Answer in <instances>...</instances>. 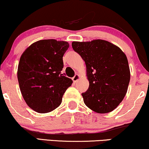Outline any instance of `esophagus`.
I'll return each mask as SVG.
<instances>
[{
	"label": "esophagus",
	"mask_w": 149,
	"mask_h": 149,
	"mask_svg": "<svg viewBox=\"0 0 149 149\" xmlns=\"http://www.w3.org/2000/svg\"><path fill=\"white\" fill-rule=\"evenodd\" d=\"M79 79V74H75L74 77H72V81L74 83H76L77 81Z\"/></svg>",
	"instance_id": "1"
}]
</instances>
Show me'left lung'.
I'll return each instance as SVG.
<instances>
[{"mask_svg":"<svg viewBox=\"0 0 149 149\" xmlns=\"http://www.w3.org/2000/svg\"><path fill=\"white\" fill-rule=\"evenodd\" d=\"M72 46L86 65L90 85L81 94L85 104L99 113L113 111L124 98L130 81L125 54L118 46L102 40L73 42Z\"/></svg>","mask_w":149,"mask_h":149,"instance_id":"obj_1","label":"left lung"}]
</instances>
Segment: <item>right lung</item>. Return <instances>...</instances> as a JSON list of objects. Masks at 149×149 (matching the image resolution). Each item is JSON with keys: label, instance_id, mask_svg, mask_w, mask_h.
I'll list each match as a JSON object with an SVG mask.
<instances>
[{"label": "right lung", "instance_id": "add662e5", "mask_svg": "<svg viewBox=\"0 0 149 149\" xmlns=\"http://www.w3.org/2000/svg\"><path fill=\"white\" fill-rule=\"evenodd\" d=\"M67 42L43 40L36 42L21 56L18 68L19 86L29 107L48 113L59 107L72 79L63 76V56Z\"/></svg>", "mask_w": 149, "mask_h": 149}]
</instances>
